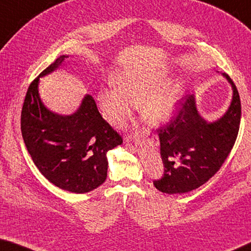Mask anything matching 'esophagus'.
Masks as SVG:
<instances>
[{"label": "esophagus", "mask_w": 251, "mask_h": 251, "mask_svg": "<svg viewBox=\"0 0 251 251\" xmlns=\"http://www.w3.org/2000/svg\"><path fill=\"white\" fill-rule=\"evenodd\" d=\"M129 138H130V137H129V136H128V141H129ZM128 146H130V147H133V146H131V144H128Z\"/></svg>", "instance_id": "obj_1"}]
</instances>
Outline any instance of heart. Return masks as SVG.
I'll list each match as a JSON object with an SVG mask.
<instances>
[{"label": "heart", "instance_id": "heart-1", "mask_svg": "<svg viewBox=\"0 0 251 251\" xmlns=\"http://www.w3.org/2000/svg\"><path fill=\"white\" fill-rule=\"evenodd\" d=\"M161 70L134 67L122 71L116 76L117 88H105L100 92V103L104 116L110 124L122 126L129 120L133 105H141L144 120L151 125H159L171 120L181 96L180 83L166 80Z\"/></svg>", "mask_w": 251, "mask_h": 251}]
</instances>
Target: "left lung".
<instances>
[{"mask_svg": "<svg viewBox=\"0 0 251 251\" xmlns=\"http://www.w3.org/2000/svg\"><path fill=\"white\" fill-rule=\"evenodd\" d=\"M232 87V100L226 114L214 123L199 115L194 95L179 100L176 116L157 128L164 174L154 180L161 193L184 194L205 184L223 166L230 154L240 126L241 104L235 83L223 74Z\"/></svg>", "mask_w": 251, "mask_h": 251, "instance_id": "8db88e82", "label": "left lung"}]
</instances>
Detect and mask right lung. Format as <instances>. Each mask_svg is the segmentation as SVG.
Masks as SVG:
<instances>
[{
  "mask_svg": "<svg viewBox=\"0 0 251 251\" xmlns=\"http://www.w3.org/2000/svg\"><path fill=\"white\" fill-rule=\"evenodd\" d=\"M62 55L29 84L21 113L24 144L35 166L58 188L84 194L97 188L107 177L106 152L123 143L122 136L106 122L94 99L86 95L72 115H58L42 103L40 77L62 65Z\"/></svg>",
  "mask_w": 251,
  "mask_h": 251,
  "instance_id": "add662e5",
  "label": "right lung"
}]
</instances>
